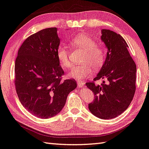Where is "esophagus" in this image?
<instances>
[{
	"mask_svg": "<svg viewBox=\"0 0 149 149\" xmlns=\"http://www.w3.org/2000/svg\"><path fill=\"white\" fill-rule=\"evenodd\" d=\"M77 85H78V86H79V87H83L84 85H85V82L79 80V81H77Z\"/></svg>",
	"mask_w": 149,
	"mask_h": 149,
	"instance_id": "obj_1",
	"label": "esophagus"
}]
</instances>
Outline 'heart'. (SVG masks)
<instances>
[{"mask_svg":"<svg viewBox=\"0 0 149 149\" xmlns=\"http://www.w3.org/2000/svg\"><path fill=\"white\" fill-rule=\"evenodd\" d=\"M73 47L85 51L82 62L84 63L75 66L68 75L76 79H82L88 76L92 72V66L94 69L100 68L104 64L105 51L104 48L96 45V42L86 34H78L70 40ZM56 55L61 65L68 69L72 66L69 59V53L65 46H59L56 51Z\"/></svg>","mask_w":149,"mask_h":149,"instance_id":"obj_1","label":"heart"}]
</instances>
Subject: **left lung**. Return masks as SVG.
<instances>
[{
	"label": "left lung",
	"mask_w": 149,
	"mask_h": 149,
	"mask_svg": "<svg viewBox=\"0 0 149 149\" xmlns=\"http://www.w3.org/2000/svg\"><path fill=\"white\" fill-rule=\"evenodd\" d=\"M101 40L107 48L105 61L94 81L107 79L101 86L93 82L86 86L93 92L94 100L88 104L92 114L102 119L120 115L130 104L136 92V65L128 51V45L120 34L102 30Z\"/></svg>",
	"instance_id": "1"
}]
</instances>
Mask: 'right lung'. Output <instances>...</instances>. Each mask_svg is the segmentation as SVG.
I'll use <instances>...</instances> for the list:
<instances>
[{"label":"right lung","mask_w":149,"mask_h":149,"mask_svg":"<svg viewBox=\"0 0 149 149\" xmlns=\"http://www.w3.org/2000/svg\"><path fill=\"white\" fill-rule=\"evenodd\" d=\"M60 45L57 29L47 28L26 38L15 63V86L23 106L40 118L61 112L67 96L77 87L74 79L62 80L64 71L56 51Z\"/></svg>","instance_id":"1"}]
</instances>
